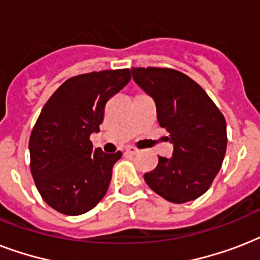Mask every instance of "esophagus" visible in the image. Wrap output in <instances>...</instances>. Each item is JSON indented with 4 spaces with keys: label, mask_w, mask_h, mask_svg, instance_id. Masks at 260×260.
I'll return each mask as SVG.
<instances>
[{
    "label": "esophagus",
    "mask_w": 260,
    "mask_h": 260,
    "mask_svg": "<svg viewBox=\"0 0 260 260\" xmlns=\"http://www.w3.org/2000/svg\"><path fill=\"white\" fill-rule=\"evenodd\" d=\"M125 152H128V154L135 155V154H138L139 150H138V148H136V147H134V146H126L125 147Z\"/></svg>",
    "instance_id": "esophagus-1"
}]
</instances>
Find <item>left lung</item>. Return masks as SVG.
Instances as JSON below:
<instances>
[{"label":"left lung","mask_w":260,"mask_h":260,"mask_svg":"<svg viewBox=\"0 0 260 260\" xmlns=\"http://www.w3.org/2000/svg\"><path fill=\"white\" fill-rule=\"evenodd\" d=\"M132 77L154 98L159 125L174 144L173 156H158V166L144 174V181L174 204L201 197L225 156V118L205 90L181 71L134 67Z\"/></svg>","instance_id":"1"}]
</instances>
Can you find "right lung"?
<instances>
[{
    "mask_svg": "<svg viewBox=\"0 0 260 260\" xmlns=\"http://www.w3.org/2000/svg\"><path fill=\"white\" fill-rule=\"evenodd\" d=\"M131 79L129 69L71 77L42 109L29 138L30 173L42 198L59 213L89 212L108 191L121 152L93 148L106 102Z\"/></svg>",
    "mask_w": 260,
    "mask_h": 260,
    "instance_id": "add662e5",
    "label": "right lung"
}]
</instances>
